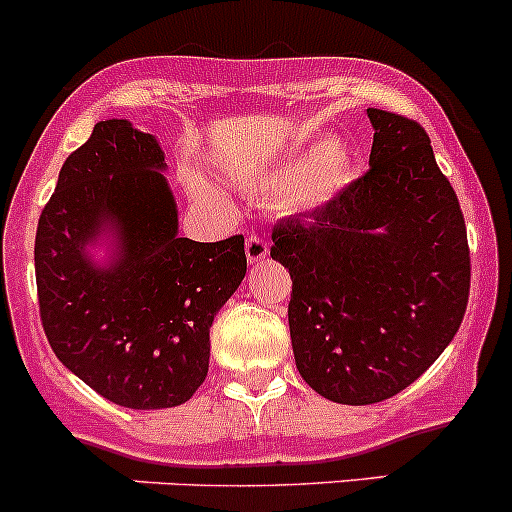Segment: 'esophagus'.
<instances>
[{"label": "esophagus", "mask_w": 512, "mask_h": 512, "mask_svg": "<svg viewBox=\"0 0 512 512\" xmlns=\"http://www.w3.org/2000/svg\"><path fill=\"white\" fill-rule=\"evenodd\" d=\"M266 256H268V241L263 239V236L251 234L249 239H246V258H249L251 263H258Z\"/></svg>", "instance_id": "34e87169"}]
</instances>
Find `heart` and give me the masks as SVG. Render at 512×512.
I'll return each mask as SVG.
<instances>
[{
	"instance_id": "b5f03b06",
	"label": "heart",
	"mask_w": 512,
	"mask_h": 512,
	"mask_svg": "<svg viewBox=\"0 0 512 512\" xmlns=\"http://www.w3.org/2000/svg\"><path fill=\"white\" fill-rule=\"evenodd\" d=\"M352 155L345 142L323 140L310 157H293L254 179L261 192H288L293 209H318L333 202L352 179Z\"/></svg>"
}]
</instances>
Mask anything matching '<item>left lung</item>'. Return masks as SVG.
<instances>
[{
    "instance_id": "1",
    "label": "left lung",
    "mask_w": 512,
    "mask_h": 512,
    "mask_svg": "<svg viewBox=\"0 0 512 512\" xmlns=\"http://www.w3.org/2000/svg\"><path fill=\"white\" fill-rule=\"evenodd\" d=\"M370 170L308 221L273 226L271 256L293 281L295 367L337 404L384 402L456 335L471 291L466 221L426 130L367 108Z\"/></svg>"
}]
</instances>
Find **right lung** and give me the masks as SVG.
Wrapping results in <instances>:
<instances>
[{"mask_svg":"<svg viewBox=\"0 0 512 512\" xmlns=\"http://www.w3.org/2000/svg\"><path fill=\"white\" fill-rule=\"evenodd\" d=\"M165 155L128 120H100L63 162L41 212L34 263L51 350L76 377L128 409L184 404L209 370V328L246 276L244 236H177ZM110 220L108 269L82 246Z\"/></svg>","mask_w":512,"mask_h":512,"instance_id":"right-lung-1","label":"right lung"}]
</instances>
